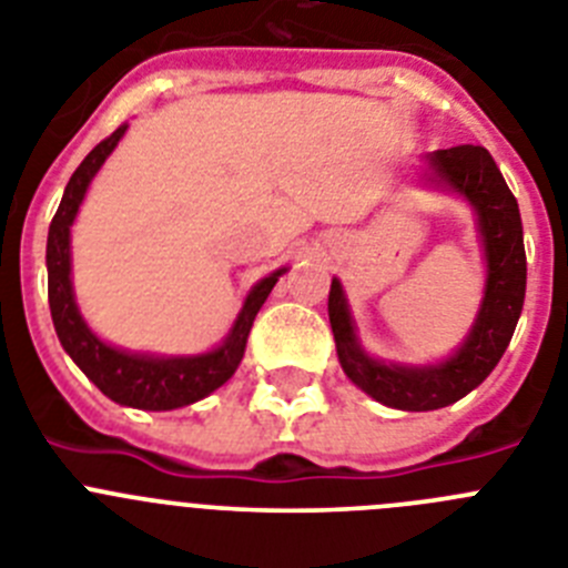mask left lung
Returning <instances> with one entry per match:
<instances>
[{"instance_id": "8db88e82", "label": "left lung", "mask_w": 568, "mask_h": 568, "mask_svg": "<svg viewBox=\"0 0 568 568\" xmlns=\"http://www.w3.org/2000/svg\"><path fill=\"white\" fill-rule=\"evenodd\" d=\"M438 182L464 193L478 210L480 235L486 247V298L469 338L458 353L440 366H386L361 353L353 333L341 284L333 278L329 287V324H333L335 349L344 373L373 395L375 400L406 413L440 409L471 393L495 369L518 327L526 295V253L520 210L511 190L506 187L498 164L480 144L438 150L429 155Z\"/></svg>"}]
</instances>
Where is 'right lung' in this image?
<instances>
[{
  "instance_id": "obj_1",
  "label": "right lung",
  "mask_w": 568,
  "mask_h": 568,
  "mask_svg": "<svg viewBox=\"0 0 568 568\" xmlns=\"http://www.w3.org/2000/svg\"><path fill=\"white\" fill-rule=\"evenodd\" d=\"M128 124H119L108 139L97 144L84 155L77 173L70 175L64 187L62 204H59L53 222L48 230V301L53 327L64 353L77 361L79 369L108 395L110 400L135 409H179L193 400L204 398L224 384L235 373V366L244 358L250 327L261 304L267 301L270 290L284 270L258 281L250 293L247 304L235 321L233 333L215 353L199 355V358H148V355H130L122 349L102 344L90 333L73 301L70 287V224L77 219V210L84 199L90 179L97 175L110 150L119 144Z\"/></svg>"
}]
</instances>
